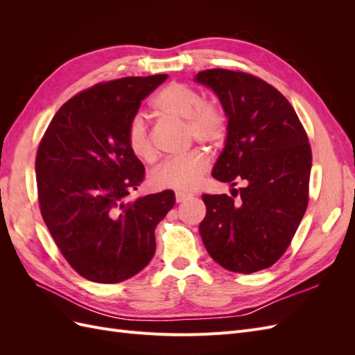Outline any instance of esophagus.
<instances>
[{
  "mask_svg": "<svg viewBox=\"0 0 355 355\" xmlns=\"http://www.w3.org/2000/svg\"><path fill=\"white\" fill-rule=\"evenodd\" d=\"M188 198H191V194H187V192H176V201L178 202H182V201H185Z\"/></svg>",
  "mask_w": 355,
  "mask_h": 355,
  "instance_id": "obj_1",
  "label": "esophagus"
}]
</instances>
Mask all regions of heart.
<instances>
[{
	"label": "heart",
	"mask_w": 355,
	"mask_h": 355,
	"mask_svg": "<svg viewBox=\"0 0 355 355\" xmlns=\"http://www.w3.org/2000/svg\"><path fill=\"white\" fill-rule=\"evenodd\" d=\"M155 114L185 121L189 141L204 145H219L227 136L228 120L223 108L213 101H202L194 87L184 83H170L153 101ZM125 144L130 153L144 163H154L157 158L146 121L141 115L133 116L127 124ZM209 168V158L200 149L164 161L154 173L151 182L157 188L191 191Z\"/></svg>",
	"instance_id": "heart-1"
}]
</instances>
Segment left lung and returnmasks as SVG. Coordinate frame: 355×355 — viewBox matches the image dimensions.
<instances>
[{"label":"left lung","mask_w":355,"mask_h":355,"mask_svg":"<svg viewBox=\"0 0 355 355\" xmlns=\"http://www.w3.org/2000/svg\"><path fill=\"white\" fill-rule=\"evenodd\" d=\"M219 96L228 137L211 176L235 187L202 194L204 245L225 270L252 274L272 266L287 250L309 200L313 153L293 106L271 84L222 68L197 73Z\"/></svg>","instance_id":"left-lung-1"}]
</instances>
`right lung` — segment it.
Returning a JSON list of instances; mask_svg holds the SVG:
<instances>
[{
  "mask_svg": "<svg viewBox=\"0 0 355 355\" xmlns=\"http://www.w3.org/2000/svg\"><path fill=\"white\" fill-rule=\"evenodd\" d=\"M167 73L105 81L71 98L37 149L40 210L67 262L94 283L128 280L151 262L155 228L175 206L166 189L130 200L145 167L125 144L127 124Z\"/></svg>",
  "mask_w": 355,
  "mask_h": 355,
  "instance_id": "1",
  "label": "right lung"
}]
</instances>
